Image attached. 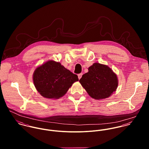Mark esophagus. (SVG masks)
<instances>
[{
	"instance_id": "1",
	"label": "esophagus",
	"mask_w": 149,
	"mask_h": 149,
	"mask_svg": "<svg viewBox=\"0 0 149 149\" xmlns=\"http://www.w3.org/2000/svg\"><path fill=\"white\" fill-rule=\"evenodd\" d=\"M82 75H83V73H80V74H78V78H79V80L81 78Z\"/></svg>"
}]
</instances>
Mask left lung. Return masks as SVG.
Returning a JSON list of instances; mask_svg holds the SVG:
<instances>
[{
    "label": "left lung",
    "mask_w": 149,
    "mask_h": 149,
    "mask_svg": "<svg viewBox=\"0 0 149 149\" xmlns=\"http://www.w3.org/2000/svg\"><path fill=\"white\" fill-rule=\"evenodd\" d=\"M79 82L88 95L96 100L109 97L118 85L117 76L112 70L97 63L89 67L88 72L82 76Z\"/></svg>",
    "instance_id": "left-lung-1"
}]
</instances>
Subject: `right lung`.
<instances>
[{
  "mask_svg": "<svg viewBox=\"0 0 149 149\" xmlns=\"http://www.w3.org/2000/svg\"><path fill=\"white\" fill-rule=\"evenodd\" d=\"M33 83L43 97L58 99L63 96L78 76L60 63L49 60L37 67L33 73Z\"/></svg>",
  "mask_w": 149,
  "mask_h": 149,
  "instance_id": "1",
  "label": "right lung"
}]
</instances>
